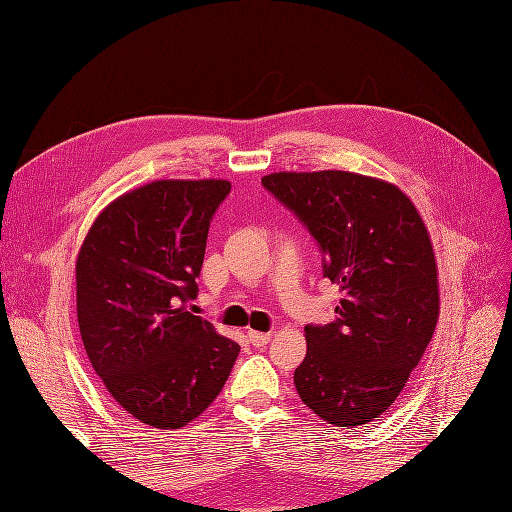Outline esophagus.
Segmentation results:
<instances>
[{
    "label": "esophagus",
    "mask_w": 512,
    "mask_h": 512,
    "mask_svg": "<svg viewBox=\"0 0 512 512\" xmlns=\"http://www.w3.org/2000/svg\"><path fill=\"white\" fill-rule=\"evenodd\" d=\"M249 340L253 346H265L267 342L272 340V334L267 332H255V330H249Z\"/></svg>",
    "instance_id": "esophagus-1"
}]
</instances>
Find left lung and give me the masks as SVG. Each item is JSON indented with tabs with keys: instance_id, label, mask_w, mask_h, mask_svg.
<instances>
[{
	"instance_id": "obj_1",
	"label": "left lung",
	"mask_w": 512,
	"mask_h": 512,
	"mask_svg": "<svg viewBox=\"0 0 512 512\" xmlns=\"http://www.w3.org/2000/svg\"><path fill=\"white\" fill-rule=\"evenodd\" d=\"M267 191L299 215L340 284L338 319L307 326L294 371L305 405L336 427L380 417L407 386L440 317L438 263L413 201L357 172H274Z\"/></svg>"
}]
</instances>
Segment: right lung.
I'll return each mask as SVG.
<instances>
[{
    "mask_svg": "<svg viewBox=\"0 0 512 512\" xmlns=\"http://www.w3.org/2000/svg\"><path fill=\"white\" fill-rule=\"evenodd\" d=\"M222 178L153 180L107 203L76 257V317L101 384L137 421L193 423L222 392L240 346L188 305L197 297Z\"/></svg>",
    "mask_w": 512,
    "mask_h": 512,
    "instance_id": "right-lung-1",
    "label": "right lung"
}]
</instances>
